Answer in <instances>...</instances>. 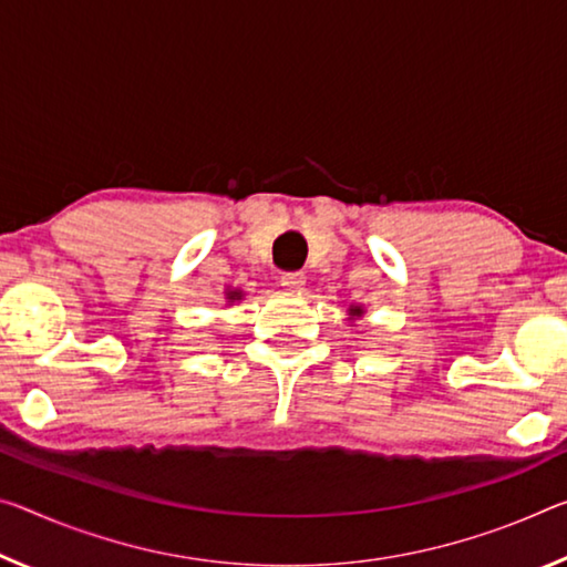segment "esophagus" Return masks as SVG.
I'll return each mask as SVG.
<instances>
[{
  "label": "esophagus",
  "mask_w": 567,
  "mask_h": 567,
  "mask_svg": "<svg viewBox=\"0 0 567 567\" xmlns=\"http://www.w3.org/2000/svg\"><path fill=\"white\" fill-rule=\"evenodd\" d=\"M280 285L290 292H300L302 285H305V275L302 272H282Z\"/></svg>",
  "instance_id": "1"
}]
</instances>
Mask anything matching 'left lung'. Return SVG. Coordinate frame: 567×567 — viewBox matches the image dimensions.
Wrapping results in <instances>:
<instances>
[{"mask_svg": "<svg viewBox=\"0 0 567 567\" xmlns=\"http://www.w3.org/2000/svg\"><path fill=\"white\" fill-rule=\"evenodd\" d=\"M363 316H365L363 305H358V302H350V305H348V320H350V322H355L358 318H363Z\"/></svg>", "mask_w": 567, "mask_h": 567, "instance_id": "left-lung-1", "label": "left lung"}]
</instances>
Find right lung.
Returning a JSON list of instances; mask_svg holds the SVG:
<instances>
[{
    "mask_svg": "<svg viewBox=\"0 0 567 567\" xmlns=\"http://www.w3.org/2000/svg\"><path fill=\"white\" fill-rule=\"evenodd\" d=\"M241 298H245V292L237 290V287H235V290H231V287H227V292H224V300H227L229 305H231V302H237V300H241Z\"/></svg>",
    "mask_w": 567,
    "mask_h": 567,
    "instance_id": "add662e5",
    "label": "right lung"
}]
</instances>
